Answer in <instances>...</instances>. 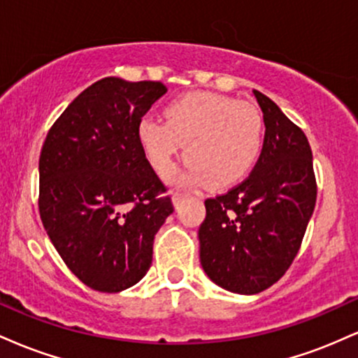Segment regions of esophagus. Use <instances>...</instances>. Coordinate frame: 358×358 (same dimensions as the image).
Returning a JSON list of instances; mask_svg holds the SVG:
<instances>
[{
    "label": "esophagus",
    "mask_w": 358,
    "mask_h": 358,
    "mask_svg": "<svg viewBox=\"0 0 358 358\" xmlns=\"http://www.w3.org/2000/svg\"><path fill=\"white\" fill-rule=\"evenodd\" d=\"M187 196H188V193L175 192L173 196H171V199H173V205H175V207H178V205L183 202V199H187Z\"/></svg>",
    "instance_id": "34e87169"
}]
</instances>
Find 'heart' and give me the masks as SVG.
<instances>
[{
    "mask_svg": "<svg viewBox=\"0 0 358 358\" xmlns=\"http://www.w3.org/2000/svg\"><path fill=\"white\" fill-rule=\"evenodd\" d=\"M166 121L143 117L138 141L158 175L170 173L182 153L187 183L225 188L256 165L264 143V119L257 106L215 92H192L166 108Z\"/></svg>",
    "mask_w": 358,
    "mask_h": 358,
    "instance_id": "1",
    "label": "heart"
}]
</instances>
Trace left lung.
<instances>
[{
    "label": "left lung",
    "mask_w": 358,
    "mask_h": 358,
    "mask_svg": "<svg viewBox=\"0 0 358 358\" xmlns=\"http://www.w3.org/2000/svg\"><path fill=\"white\" fill-rule=\"evenodd\" d=\"M264 117L261 156L244 182L205 200L200 262L224 289L257 294L296 257L316 203L310 143L269 97L254 90Z\"/></svg>",
    "instance_id": "left-lung-1"
}]
</instances>
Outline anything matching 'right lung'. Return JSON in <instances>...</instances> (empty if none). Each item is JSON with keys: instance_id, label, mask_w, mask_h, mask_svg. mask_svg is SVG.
<instances>
[{"instance_id": "right-lung-1", "label": "right lung", "mask_w": 358, "mask_h": 358, "mask_svg": "<svg viewBox=\"0 0 358 358\" xmlns=\"http://www.w3.org/2000/svg\"><path fill=\"white\" fill-rule=\"evenodd\" d=\"M166 87L106 77L53 122L40 153L38 208L67 268L102 293L134 286L173 212L138 141V124Z\"/></svg>"}]
</instances>
